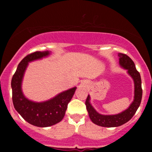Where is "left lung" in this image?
<instances>
[{"mask_svg":"<svg viewBox=\"0 0 152 152\" xmlns=\"http://www.w3.org/2000/svg\"><path fill=\"white\" fill-rule=\"evenodd\" d=\"M119 65L124 69L126 70L128 74L132 78L134 83V100L130 106L124 111L117 114L104 115L97 112L91 104V97L88 95L86 100V106L88 116L92 122L95 124L104 127H117L126 123L133 117L140 106L142 98V79L140 74L136 69L135 64L133 61L126 54L119 53L118 54Z\"/></svg>","mask_w":152,"mask_h":152,"instance_id":"8db88e82","label":"left lung"}]
</instances>
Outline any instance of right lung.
Segmentation results:
<instances>
[{"label": "right lung", "instance_id": "obj_1", "mask_svg": "<svg viewBox=\"0 0 152 152\" xmlns=\"http://www.w3.org/2000/svg\"><path fill=\"white\" fill-rule=\"evenodd\" d=\"M50 51H36L26 56L19 63L11 80L12 99L18 113L28 123L38 127H48L58 123L65 116L68 104L70 102L76 87L61 92L49 100L36 102L29 100L22 91L24 74L30 62L48 57Z\"/></svg>", "mask_w": 152, "mask_h": 152}]
</instances>
